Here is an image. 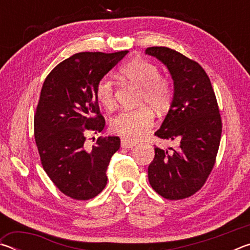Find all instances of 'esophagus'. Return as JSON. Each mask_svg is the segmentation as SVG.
Wrapping results in <instances>:
<instances>
[{"label": "esophagus", "mask_w": 250, "mask_h": 250, "mask_svg": "<svg viewBox=\"0 0 250 250\" xmlns=\"http://www.w3.org/2000/svg\"><path fill=\"white\" fill-rule=\"evenodd\" d=\"M134 146H137V142L130 141L128 139H122L121 140V146L125 147V149H131V147H133Z\"/></svg>", "instance_id": "1"}]
</instances>
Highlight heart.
Instances as JSON below:
<instances>
[{
    "instance_id": "heart-1",
    "label": "heart",
    "mask_w": 250,
    "mask_h": 250,
    "mask_svg": "<svg viewBox=\"0 0 250 250\" xmlns=\"http://www.w3.org/2000/svg\"><path fill=\"white\" fill-rule=\"evenodd\" d=\"M120 74L129 82L141 86L140 103H146L159 111L167 109L174 97V86L167 76L160 75L153 62L143 58H134L120 68ZM96 98L105 109H112L116 104L115 89L111 80L100 78L96 84ZM154 113L147 105L121 111L111 122L115 133L128 140H140L147 135L154 125Z\"/></svg>"
}]
</instances>
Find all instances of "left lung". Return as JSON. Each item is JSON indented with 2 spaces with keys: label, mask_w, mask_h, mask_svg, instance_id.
<instances>
[{
  "label": "left lung",
  "mask_w": 250,
  "mask_h": 250,
  "mask_svg": "<svg viewBox=\"0 0 250 250\" xmlns=\"http://www.w3.org/2000/svg\"><path fill=\"white\" fill-rule=\"evenodd\" d=\"M146 53L160 59L174 82L172 105L155 135L180 142L171 151L155 146L147 177L159 195L183 200L200 191L216 162L222 135L216 96L197 62L164 46L147 47Z\"/></svg>",
  "instance_id": "obj_1"
}]
</instances>
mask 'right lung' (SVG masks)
Listing matches in <instances>:
<instances>
[{
	"label": "right lung",
	"mask_w": 250,
	"mask_h": 250,
	"mask_svg": "<svg viewBox=\"0 0 250 250\" xmlns=\"http://www.w3.org/2000/svg\"><path fill=\"white\" fill-rule=\"evenodd\" d=\"M128 50L74 54L45 78L34 116V135L44 171L64 195L87 201L107 185L105 171L119 150V137L86 145V132L104 130L96 84Z\"/></svg>",
	"instance_id": "right-lung-1"
}]
</instances>
